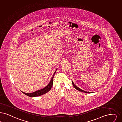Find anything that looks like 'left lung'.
<instances>
[{"label": "left lung", "instance_id": "left-lung-1", "mask_svg": "<svg viewBox=\"0 0 122 122\" xmlns=\"http://www.w3.org/2000/svg\"><path fill=\"white\" fill-rule=\"evenodd\" d=\"M72 84H73V87H74L75 88H76L77 90H78V91H81V92H83V93H90V92H86V91H83V90L82 89H80V88H79L78 87H77L76 85H75V84H74V83H73V82L72 81Z\"/></svg>", "mask_w": 122, "mask_h": 122}]
</instances>
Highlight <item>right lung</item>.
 <instances>
[{
	"instance_id": "right-lung-1",
	"label": "right lung",
	"mask_w": 122,
	"mask_h": 122,
	"mask_svg": "<svg viewBox=\"0 0 122 122\" xmlns=\"http://www.w3.org/2000/svg\"><path fill=\"white\" fill-rule=\"evenodd\" d=\"M55 73H56V71L54 72V75H53V77L51 78V79L50 82L49 83V84L46 87H45V88L42 89L38 90L37 91H35V92H34V93H24V92H22V93H24L26 95H27V96H28L29 97H36V96H41L42 95H43L44 94L48 92L50 90L52 86H53V78H54V74Z\"/></svg>"
}]
</instances>
